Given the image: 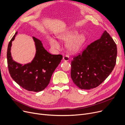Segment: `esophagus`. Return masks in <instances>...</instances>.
Segmentation results:
<instances>
[{"label": "esophagus", "instance_id": "esophagus-1", "mask_svg": "<svg viewBox=\"0 0 125 125\" xmlns=\"http://www.w3.org/2000/svg\"><path fill=\"white\" fill-rule=\"evenodd\" d=\"M69 59H70L69 56H68V55H66V56H64L63 57V59H63V61L64 62H68V61H69Z\"/></svg>", "mask_w": 125, "mask_h": 125}]
</instances>
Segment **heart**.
<instances>
[{
	"instance_id": "heart-1",
	"label": "heart",
	"mask_w": 125,
	"mask_h": 125,
	"mask_svg": "<svg viewBox=\"0 0 125 125\" xmlns=\"http://www.w3.org/2000/svg\"><path fill=\"white\" fill-rule=\"evenodd\" d=\"M77 31H66L58 35L57 38L62 42H67L71 40L67 44V48L69 51L72 53L78 51L85 41V35L81 33L77 35ZM50 46L53 48L58 49L60 47L59 43L54 38L50 37L48 39Z\"/></svg>"
}]
</instances>
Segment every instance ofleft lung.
Returning <instances> with one entry per match:
<instances>
[{
  "label": "left lung",
  "instance_id": "1",
  "mask_svg": "<svg viewBox=\"0 0 125 125\" xmlns=\"http://www.w3.org/2000/svg\"><path fill=\"white\" fill-rule=\"evenodd\" d=\"M117 47L106 31L71 62V77L82 90L98 86L108 77L116 63Z\"/></svg>",
  "mask_w": 125,
  "mask_h": 125
}]
</instances>
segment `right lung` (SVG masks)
<instances>
[{
  "label": "right lung",
  "mask_w": 125,
  "mask_h": 125,
  "mask_svg": "<svg viewBox=\"0 0 125 125\" xmlns=\"http://www.w3.org/2000/svg\"><path fill=\"white\" fill-rule=\"evenodd\" d=\"M17 34V32L10 41L8 47L7 62L10 75L25 90L41 92L49 84L52 74L60 63L62 56L50 54L45 49L42 42L33 37L36 48L33 59L31 63L24 65L17 63L13 60L10 53L11 43Z\"/></svg>",
  "instance_id": "obj_1"
}]
</instances>
